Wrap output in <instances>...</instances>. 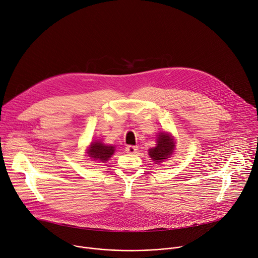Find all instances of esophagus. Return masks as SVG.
<instances>
[{"instance_id": "esophagus-1", "label": "esophagus", "mask_w": 258, "mask_h": 258, "mask_svg": "<svg viewBox=\"0 0 258 258\" xmlns=\"http://www.w3.org/2000/svg\"><path fill=\"white\" fill-rule=\"evenodd\" d=\"M126 152L128 154H135L137 152V147H134V146H128L126 148Z\"/></svg>"}]
</instances>
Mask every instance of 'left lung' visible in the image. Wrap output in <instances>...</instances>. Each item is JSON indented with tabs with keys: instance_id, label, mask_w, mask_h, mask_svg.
<instances>
[{
	"instance_id": "8db88e82",
	"label": "left lung",
	"mask_w": 258,
	"mask_h": 258,
	"mask_svg": "<svg viewBox=\"0 0 258 258\" xmlns=\"http://www.w3.org/2000/svg\"><path fill=\"white\" fill-rule=\"evenodd\" d=\"M157 142L158 144L156 148H152L149 150V155L153 159V161L158 164L172 155L174 151V145L173 140L166 133L159 134Z\"/></svg>"
}]
</instances>
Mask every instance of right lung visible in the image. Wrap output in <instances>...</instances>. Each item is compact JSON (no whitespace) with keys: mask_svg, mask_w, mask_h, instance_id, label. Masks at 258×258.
<instances>
[{"mask_svg":"<svg viewBox=\"0 0 258 258\" xmlns=\"http://www.w3.org/2000/svg\"><path fill=\"white\" fill-rule=\"evenodd\" d=\"M113 152H114V147L105 146L101 141L96 140L91 144L88 154H89V157L92 158L93 160L105 163L113 155Z\"/></svg>","mask_w":258,"mask_h":258,"instance_id":"1","label":"right lung"}]
</instances>
